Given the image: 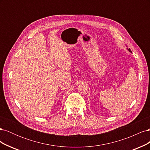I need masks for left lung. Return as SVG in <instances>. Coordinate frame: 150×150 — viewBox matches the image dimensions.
Masks as SVG:
<instances>
[{
	"instance_id": "left-lung-1",
	"label": "left lung",
	"mask_w": 150,
	"mask_h": 150,
	"mask_svg": "<svg viewBox=\"0 0 150 150\" xmlns=\"http://www.w3.org/2000/svg\"><path fill=\"white\" fill-rule=\"evenodd\" d=\"M128 51H129V52H131V49H128Z\"/></svg>"
}]
</instances>
